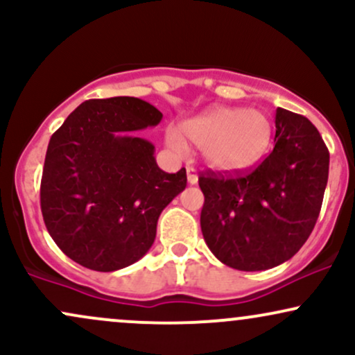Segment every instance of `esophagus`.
<instances>
[{
    "label": "esophagus",
    "mask_w": 355,
    "mask_h": 355,
    "mask_svg": "<svg viewBox=\"0 0 355 355\" xmlns=\"http://www.w3.org/2000/svg\"><path fill=\"white\" fill-rule=\"evenodd\" d=\"M187 180H189L190 185H197L198 183V175L191 166H187Z\"/></svg>",
    "instance_id": "1"
}]
</instances>
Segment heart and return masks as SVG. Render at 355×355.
I'll return each instance as SVG.
<instances>
[{"mask_svg":"<svg viewBox=\"0 0 355 355\" xmlns=\"http://www.w3.org/2000/svg\"><path fill=\"white\" fill-rule=\"evenodd\" d=\"M166 132V144L177 153L187 145L202 150L203 160L218 172H234L252 166L267 153L272 141V123L262 112L217 107Z\"/></svg>","mask_w":355,"mask_h":355,"instance_id":"heart-1","label":"heart"}]
</instances>
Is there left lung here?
Listing matches in <instances>:
<instances>
[{
    "label": "left lung",
    "instance_id": "1",
    "mask_svg": "<svg viewBox=\"0 0 355 355\" xmlns=\"http://www.w3.org/2000/svg\"><path fill=\"white\" fill-rule=\"evenodd\" d=\"M329 178V150L307 118L275 112V146L257 168L202 175L203 239L222 263L267 270L292 259L315 225Z\"/></svg>",
    "mask_w": 355,
    "mask_h": 355
}]
</instances>
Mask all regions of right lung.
<instances>
[{"instance_id":"right-lung-1","label":"right lung","mask_w":355,"mask_h":355,"mask_svg":"<svg viewBox=\"0 0 355 355\" xmlns=\"http://www.w3.org/2000/svg\"><path fill=\"white\" fill-rule=\"evenodd\" d=\"M162 118L135 96L88 100L53 133L42 214L56 245L80 266L113 272L140 260L160 214L185 190V168L164 172L152 141L137 137Z\"/></svg>"}]
</instances>
